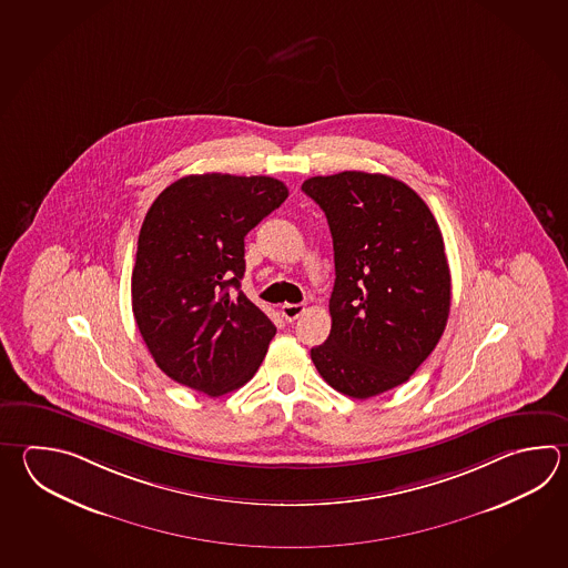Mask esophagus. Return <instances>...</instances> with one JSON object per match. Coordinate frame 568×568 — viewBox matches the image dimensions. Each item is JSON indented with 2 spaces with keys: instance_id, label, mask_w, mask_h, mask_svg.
<instances>
[{
  "instance_id": "esophagus-1",
  "label": "esophagus",
  "mask_w": 568,
  "mask_h": 568,
  "mask_svg": "<svg viewBox=\"0 0 568 568\" xmlns=\"http://www.w3.org/2000/svg\"><path fill=\"white\" fill-rule=\"evenodd\" d=\"M303 313H305V307L300 305V303H285V305L281 307V315H283L287 322H295Z\"/></svg>"
}]
</instances>
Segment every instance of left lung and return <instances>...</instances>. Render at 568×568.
I'll return each instance as SVG.
<instances>
[{
  "label": "left lung",
  "mask_w": 568,
  "mask_h": 568,
  "mask_svg": "<svg viewBox=\"0 0 568 568\" xmlns=\"http://www.w3.org/2000/svg\"><path fill=\"white\" fill-rule=\"evenodd\" d=\"M334 239L332 332L312 359L352 398L400 386L439 344L452 275L439 224L423 197L390 175L342 172L305 180Z\"/></svg>",
  "instance_id": "left-lung-1"
}]
</instances>
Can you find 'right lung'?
Instances as JSON below:
<instances>
[{
	"label": "right lung",
	"mask_w": 568,
	"mask_h": 568,
	"mask_svg": "<svg viewBox=\"0 0 568 568\" xmlns=\"http://www.w3.org/2000/svg\"><path fill=\"white\" fill-rule=\"evenodd\" d=\"M287 196L266 175L196 174L151 204L131 303L145 346L175 383L221 396L255 376L277 327L241 291L244 236Z\"/></svg>",
	"instance_id": "add662e5"
}]
</instances>
